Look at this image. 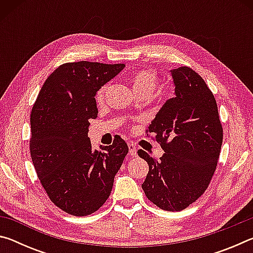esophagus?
I'll list each match as a JSON object with an SVG mask.
<instances>
[{"label": "esophagus", "instance_id": "34e87169", "mask_svg": "<svg viewBox=\"0 0 253 253\" xmlns=\"http://www.w3.org/2000/svg\"><path fill=\"white\" fill-rule=\"evenodd\" d=\"M128 147H129V154H130V156L136 157V156H137V148H136L135 145L129 143V144H128Z\"/></svg>", "mask_w": 253, "mask_h": 253}]
</instances>
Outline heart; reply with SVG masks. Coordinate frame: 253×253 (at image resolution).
<instances>
[{
	"label": "heart",
	"instance_id": "obj_1",
	"mask_svg": "<svg viewBox=\"0 0 253 253\" xmlns=\"http://www.w3.org/2000/svg\"><path fill=\"white\" fill-rule=\"evenodd\" d=\"M129 80L132 91L135 92V95L145 93V95L149 97L154 92V90H155L158 83V76L153 69H139L130 76ZM106 90L107 85H101L96 91L95 99L97 104H101L105 100Z\"/></svg>",
	"mask_w": 253,
	"mask_h": 253
}]
</instances>
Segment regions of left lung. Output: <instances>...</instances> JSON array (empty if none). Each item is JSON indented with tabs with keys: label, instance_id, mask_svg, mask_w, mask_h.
I'll return each instance as SVG.
<instances>
[{
	"label": "left lung",
	"instance_id": "8db88e82",
	"mask_svg": "<svg viewBox=\"0 0 253 253\" xmlns=\"http://www.w3.org/2000/svg\"><path fill=\"white\" fill-rule=\"evenodd\" d=\"M175 96L165 102L146 129L164 149L160 160L139 149L149 172L142 187L165 211H182L207 190L216 169L223 128L211 89L190 67L172 70Z\"/></svg>",
	"mask_w": 253,
	"mask_h": 253
}]
</instances>
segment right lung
Returning <instances> with one entry per match:
<instances>
[{
  "label": "right lung",
  "mask_w": 253,
  "mask_h": 253,
  "mask_svg": "<svg viewBox=\"0 0 253 253\" xmlns=\"http://www.w3.org/2000/svg\"><path fill=\"white\" fill-rule=\"evenodd\" d=\"M124 63L78 61L59 66L44 81L30 123V154L38 177L55 207L75 216L100 209L128 153L121 137L91 149L89 121L98 116L95 95Z\"/></svg>",
  "instance_id": "right-lung-1"
}]
</instances>
